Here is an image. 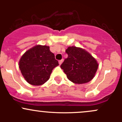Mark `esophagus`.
Segmentation results:
<instances>
[{"instance_id": "1", "label": "esophagus", "mask_w": 122, "mask_h": 122, "mask_svg": "<svg viewBox=\"0 0 122 122\" xmlns=\"http://www.w3.org/2000/svg\"><path fill=\"white\" fill-rule=\"evenodd\" d=\"M63 61H64V60H63V59H62V60H60V61H59V64H60V65H61V64L62 63V62H63Z\"/></svg>"}]
</instances>
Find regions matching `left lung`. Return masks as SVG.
Instances as JSON below:
<instances>
[{"label": "left lung", "instance_id": "1", "mask_svg": "<svg viewBox=\"0 0 122 122\" xmlns=\"http://www.w3.org/2000/svg\"><path fill=\"white\" fill-rule=\"evenodd\" d=\"M66 52L68 57L61 65V68L69 80L76 84H83L92 80L98 68L94 58L86 51L76 46L68 47Z\"/></svg>", "mask_w": 122, "mask_h": 122}]
</instances>
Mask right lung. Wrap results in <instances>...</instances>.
I'll use <instances>...</instances> for the list:
<instances>
[{
	"label": "right lung",
	"instance_id": "1",
	"mask_svg": "<svg viewBox=\"0 0 122 122\" xmlns=\"http://www.w3.org/2000/svg\"><path fill=\"white\" fill-rule=\"evenodd\" d=\"M19 65L25 80L32 85L39 86L48 80L52 70L59 64L48 46L37 45L23 54Z\"/></svg>",
	"mask_w": 122,
	"mask_h": 122
}]
</instances>
